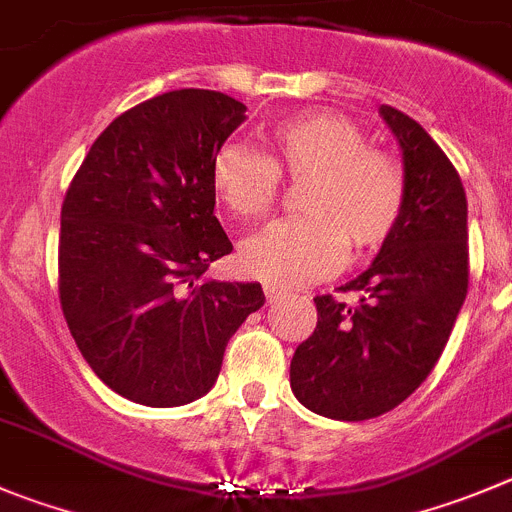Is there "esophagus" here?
Instances as JSON below:
<instances>
[{
  "instance_id": "esophagus-1",
  "label": "esophagus",
  "mask_w": 512,
  "mask_h": 512,
  "mask_svg": "<svg viewBox=\"0 0 512 512\" xmlns=\"http://www.w3.org/2000/svg\"><path fill=\"white\" fill-rule=\"evenodd\" d=\"M264 294H266V301H269V304H276V301L284 299L286 291L279 289V286H274V284H264Z\"/></svg>"
}]
</instances>
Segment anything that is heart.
Masks as SVG:
<instances>
[{"label": "heart", "mask_w": 512, "mask_h": 512, "mask_svg": "<svg viewBox=\"0 0 512 512\" xmlns=\"http://www.w3.org/2000/svg\"><path fill=\"white\" fill-rule=\"evenodd\" d=\"M271 153L223 143L211 163V188L238 221L261 218L279 196L281 175L306 180L299 208L241 243L243 271L274 286H301L337 269L344 241L354 251L379 248L405 208V170L369 148L357 123L339 113H301L269 130Z\"/></svg>", "instance_id": "heart-1"}]
</instances>
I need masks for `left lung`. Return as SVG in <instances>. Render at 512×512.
<instances>
[{"label": "left lung", "mask_w": 512, "mask_h": 512, "mask_svg": "<svg viewBox=\"0 0 512 512\" xmlns=\"http://www.w3.org/2000/svg\"><path fill=\"white\" fill-rule=\"evenodd\" d=\"M405 163V208L364 274L359 304L316 296V329L291 359V392L332 420H372L405 402L440 359L467 296V198L417 120L382 105Z\"/></svg>", "instance_id": "left-lung-1"}]
</instances>
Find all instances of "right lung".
I'll return each instance as SVG.
<instances>
[{
  "label": "right lung",
  "mask_w": 512,
  "mask_h": 512,
  "mask_svg": "<svg viewBox=\"0 0 512 512\" xmlns=\"http://www.w3.org/2000/svg\"><path fill=\"white\" fill-rule=\"evenodd\" d=\"M246 120L216 90H173L125 110L67 188L60 304L92 372L120 397L178 407L216 384L261 284L203 279L233 251L213 216L211 163Z\"/></svg>",
  "instance_id": "1"
}]
</instances>
